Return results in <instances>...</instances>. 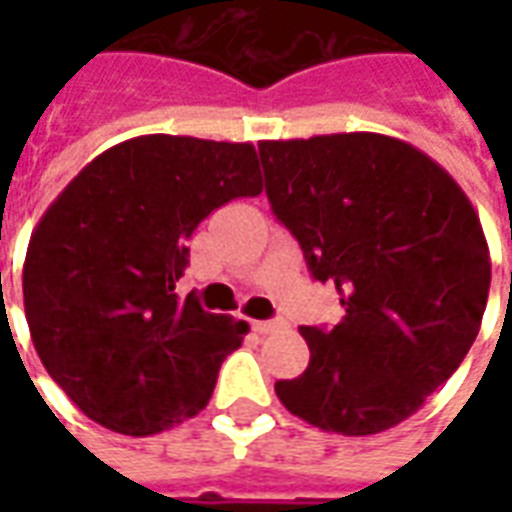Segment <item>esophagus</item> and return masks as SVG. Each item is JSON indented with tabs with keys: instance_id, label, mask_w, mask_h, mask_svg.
<instances>
[{
	"instance_id": "esophagus-1",
	"label": "esophagus",
	"mask_w": 512,
	"mask_h": 512,
	"mask_svg": "<svg viewBox=\"0 0 512 512\" xmlns=\"http://www.w3.org/2000/svg\"><path fill=\"white\" fill-rule=\"evenodd\" d=\"M252 329H255L257 334H274L282 329V321H255L252 323Z\"/></svg>"
}]
</instances>
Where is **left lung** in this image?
Returning a JSON list of instances; mask_svg holds the SVG:
<instances>
[{
  "label": "left lung",
  "instance_id": "1",
  "mask_svg": "<svg viewBox=\"0 0 512 512\" xmlns=\"http://www.w3.org/2000/svg\"><path fill=\"white\" fill-rule=\"evenodd\" d=\"M260 161L271 211L345 307L334 329L301 326L310 365L277 381V397L329 433L395 428L480 332L491 255L474 205L447 169L395 136L266 139Z\"/></svg>",
  "mask_w": 512,
  "mask_h": 512
}]
</instances>
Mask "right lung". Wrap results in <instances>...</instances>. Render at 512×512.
Wrapping results in <instances>:
<instances>
[{"label":"right lung","mask_w":512,"mask_h":512,"mask_svg":"<svg viewBox=\"0 0 512 512\" xmlns=\"http://www.w3.org/2000/svg\"><path fill=\"white\" fill-rule=\"evenodd\" d=\"M260 191L255 145L147 134L95 156L40 216L21 279L29 334L93 422L153 436L208 406L249 326L175 285L197 224Z\"/></svg>","instance_id":"obj_1"}]
</instances>
